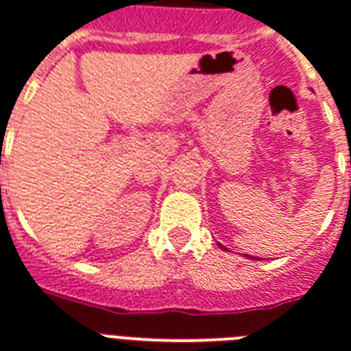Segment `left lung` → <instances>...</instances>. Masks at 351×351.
<instances>
[{"instance_id": "8db88e82", "label": "left lung", "mask_w": 351, "mask_h": 351, "mask_svg": "<svg viewBox=\"0 0 351 351\" xmlns=\"http://www.w3.org/2000/svg\"><path fill=\"white\" fill-rule=\"evenodd\" d=\"M219 247L223 248V250H226V248H224L223 245H219ZM245 258H248V259H259V258H252V256H247V254H245Z\"/></svg>"}]
</instances>
